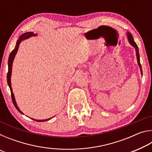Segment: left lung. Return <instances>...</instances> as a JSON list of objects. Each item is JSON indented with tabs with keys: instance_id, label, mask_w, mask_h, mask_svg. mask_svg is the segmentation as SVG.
Instances as JSON below:
<instances>
[{
	"instance_id": "8db88e82",
	"label": "left lung",
	"mask_w": 152,
	"mask_h": 152,
	"mask_svg": "<svg viewBox=\"0 0 152 152\" xmlns=\"http://www.w3.org/2000/svg\"><path fill=\"white\" fill-rule=\"evenodd\" d=\"M127 39L131 45H132L133 48H135V50L136 51V57H137V64L139 65V67H140V70H141V75L143 74L142 72V68H141V64H140V53H139V50H138V47L137 44H136L135 42H134V39H133V37L132 35L129 32H127Z\"/></svg>"
}]
</instances>
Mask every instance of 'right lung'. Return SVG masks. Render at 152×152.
<instances>
[{
	"label": "right lung",
	"mask_w": 152,
	"mask_h": 152,
	"mask_svg": "<svg viewBox=\"0 0 152 152\" xmlns=\"http://www.w3.org/2000/svg\"><path fill=\"white\" fill-rule=\"evenodd\" d=\"M37 34L36 33H33V32H27V33H25L23 34H22L19 37V39L17 40V43H16V45H15V48L13 50H12L11 53H10V56H9V60H8V73H7V83H8V85L10 88V90H11V98H12V102H13L14 104V106L15 107V108L17 109L19 113H21V114L24 115L23 112L21 111L19 109V108L18 107L17 104V102L15 101V96H14V94L13 92H12V87H11V74H12V63H13V60L15 59V55L17 54V51L19 50V45L20 43H21V42L23 41L28 39V38H29L31 37H33V36H36ZM53 117H51V118H49V119H43V120H37V119H32V118H31V119L35 121H37V122H43V121H47L50 120L51 119H52Z\"/></svg>",
	"instance_id": "obj_1"
}]
</instances>
